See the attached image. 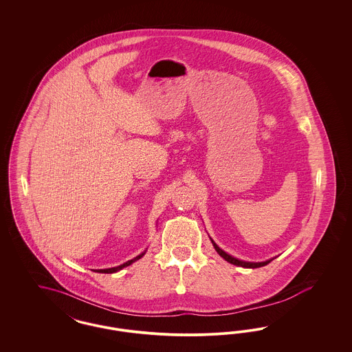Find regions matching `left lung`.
I'll return each instance as SVG.
<instances>
[{
    "mask_svg": "<svg viewBox=\"0 0 352 352\" xmlns=\"http://www.w3.org/2000/svg\"><path fill=\"white\" fill-rule=\"evenodd\" d=\"M211 241H212V240H211ZM212 244H214L215 251L218 252L219 254H220L226 261H228V263H231V264H234V265H237V267H243V268H260V267H264V265H267V264H269V263L272 261V260H268V261H264V263H245V261L237 260V258H234L232 256H230L228 253L221 251L214 241H212Z\"/></svg>",
    "mask_w": 352,
    "mask_h": 352,
    "instance_id": "left-lung-1",
    "label": "left lung"
}]
</instances>
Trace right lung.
<instances>
[{"label": "right lung", "instance_id": "obj_1", "mask_svg": "<svg viewBox=\"0 0 352 352\" xmlns=\"http://www.w3.org/2000/svg\"><path fill=\"white\" fill-rule=\"evenodd\" d=\"M144 254H145V252H144V253H141V254H138L137 257H134V258H132V260H129V261H126V263H124V264L118 265V267H116V268L100 269V270H98V272H99V273H115V272H118L120 269L125 268V267H128V265L133 264L134 261L140 260V258H141Z\"/></svg>", "mask_w": 352, "mask_h": 352}]
</instances>
